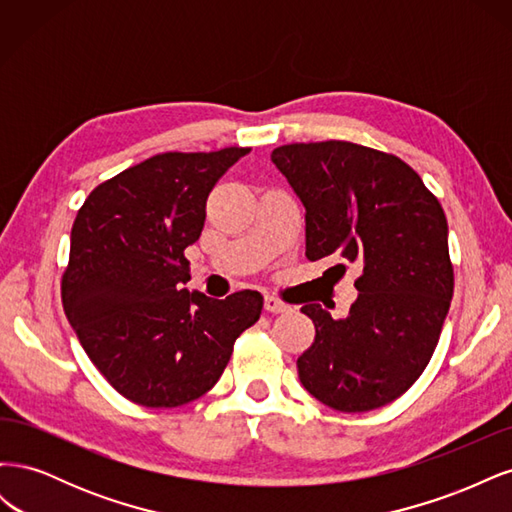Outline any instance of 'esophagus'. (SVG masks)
I'll use <instances>...</instances> for the list:
<instances>
[{
  "instance_id": "obj_1",
  "label": "esophagus",
  "mask_w": 512,
  "mask_h": 512,
  "mask_svg": "<svg viewBox=\"0 0 512 512\" xmlns=\"http://www.w3.org/2000/svg\"><path fill=\"white\" fill-rule=\"evenodd\" d=\"M265 309L271 314H284L290 312V305L277 297V294H265Z\"/></svg>"
}]
</instances>
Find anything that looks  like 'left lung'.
<instances>
[{"label": "left lung", "instance_id": "obj_1", "mask_svg": "<svg viewBox=\"0 0 512 512\" xmlns=\"http://www.w3.org/2000/svg\"><path fill=\"white\" fill-rule=\"evenodd\" d=\"M273 164L305 207V256L361 269L359 297L335 320L301 307L316 327L297 361L299 380L324 406L369 412L404 395L438 346L455 288L440 200L393 153L348 141L292 143Z\"/></svg>", "mask_w": 512, "mask_h": 512}]
</instances>
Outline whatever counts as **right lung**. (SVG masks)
Returning <instances> with one entry per match:
<instances>
[{"label":"right lung","instance_id":"obj_1","mask_svg":"<svg viewBox=\"0 0 512 512\" xmlns=\"http://www.w3.org/2000/svg\"><path fill=\"white\" fill-rule=\"evenodd\" d=\"M250 151L158 153L102 181L76 213L61 303L91 363L138 406L177 408L205 395L260 318L256 290L218 301L181 286L209 192Z\"/></svg>","mask_w":512,"mask_h":512}]
</instances>
